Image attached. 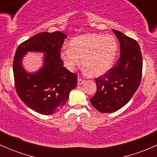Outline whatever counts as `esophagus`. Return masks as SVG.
Instances as JSON below:
<instances>
[{
  "label": "esophagus",
  "mask_w": 157,
  "mask_h": 157,
  "mask_svg": "<svg viewBox=\"0 0 157 157\" xmlns=\"http://www.w3.org/2000/svg\"><path fill=\"white\" fill-rule=\"evenodd\" d=\"M85 83V80H82L81 78H78L77 79V84L78 85H82L83 83Z\"/></svg>",
  "instance_id": "obj_1"
}]
</instances>
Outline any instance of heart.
I'll list each match as a JSON object with an SVG mask.
<instances>
[{
  "label": "heart",
  "mask_w": 157,
  "mask_h": 157,
  "mask_svg": "<svg viewBox=\"0 0 157 157\" xmlns=\"http://www.w3.org/2000/svg\"><path fill=\"white\" fill-rule=\"evenodd\" d=\"M70 48L61 52L64 67L74 71L80 64L91 77H100L112 67L118 48L115 38L112 35L91 33L71 39Z\"/></svg>",
  "instance_id": "obj_1"
}]
</instances>
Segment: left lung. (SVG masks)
<instances>
[{"mask_svg":"<svg viewBox=\"0 0 157 157\" xmlns=\"http://www.w3.org/2000/svg\"><path fill=\"white\" fill-rule=\"evenodd\" d=\"M120 44L116 64L95 79L96 91L90 102L103 113L115 112L129 102L140 86L143 61L139 44L121 32L112 29Z\"/></svg>","mask_w":157,"mask_h":157,"instance_id":"1","label":"left lung"}]
</instances>
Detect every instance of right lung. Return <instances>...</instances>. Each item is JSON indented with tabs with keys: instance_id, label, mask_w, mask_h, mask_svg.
Wrapping results in <instances>:
<instances>
[{
	"instance_id": "add662e5",
	"label": "right lung",
	"mask_w": 157,
	"mask_h": 157,
	"mask_svg": "<svg viewBox=\"0 0 157 157\" xmlns=\"http://www.w3.org/2000/svg\"><path fill=\"white\" fill-rule=\"evenodd\" d=\"M66 38L61 32H44L23 42L16 51L13 70L17 94L29 108L42 115L58 112L77 86V75L63 67L60 56ZM29 51L45 53L44 65L36 73H28L21 64Z\"/></svg>"
}]
</instances>
